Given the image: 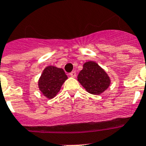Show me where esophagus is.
Here are the masks:
<instances>
[{
	"label": "esophagus",
	"instance_id": "obj_1",
	"mask_svg": "<svg viewBox=\"0 0 146 146\" xmlns=\"http://www.w3.org/2000/svg\"><path fill=\"white\" fill-rule=\"evenodd\" d=\"M71 77H76V71H72L71 73H70L69 74Z\"/></svg>",
	"mask_w": 146,
	"mask_h": 146
}]
</instances>
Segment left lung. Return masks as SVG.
Returning <instances> with one entry per match:
<instances>
[{
    "label": "left lung",
    "mask_w": 146,
    "mask_h": 146,
    "mask_svg": "<svg viewBox=\"0 0 146 146\" xmlns=\"http://www.w3.org/2000/svg\"><path fill=\"white\" fill-rule=\"evenodd\" d=\"M78 81L85 90L94 95H99L109 87L111 80L108 74L96 62H88L78 75Z\"/></svg>",
    "instance_id": "8db88e82"
}]
</instances>
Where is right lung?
I'll return each mask as SVG.
<instances>
[{
	"mask_svg": "<svg viewBox=\"0 0 146 146\" xmlns=\"http://www.w3.org/2000/svg\"><path fill=\"white\" fill-rule=\"evenodd\" d=\"M67 79L62 68L49 66L43 71L38 81V88L46 98L52 99L56 96L63 83Z\"/></svg>",
	"mask_w": 146,
	"mask_h": 146,
	"instance_id": "1",
	"label": "right lung"
}]
</instances>
